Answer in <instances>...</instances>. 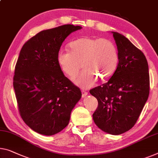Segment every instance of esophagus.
I'll return each instance as SVG.
<instances>
[{"label": "esophagus", "instance_id": "1", "mask_svg": "<svg viewBox=\"0 0 158 158\" xmlns=\"http://www.w3.org/2000/svg\"><path fill=\"white\" fill-rule=\"evenodd\" d=\"M87 94H88V93H87L86 91H84V90L81 91V95H82V97H83V98H84L85 96H86Z\"/></svg>", "mask_w": 158, "mask_h": 158}]
</instances>
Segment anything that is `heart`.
<instances>
[{
  "instance_id": "obj_1",
  "label": "heart",
  "mask_w": 158,
  "mask_h": 158,
  "mask_svg": "<svg viewBox=\"0 0 158 158\" xmlns=\"http://www.w3.org/2000/svg\"><path fill=\"white\" fill-rule=\"evenodd\" d=\"M70 51L58 52L56 61L60 69L69 78L77 74L81 62L84 69L73 79L83 88L93 86L98 79L106 81L117 69L119 54L113 41L105 38L83 37L69 44Z\"/></svg>"
}]
</instances>
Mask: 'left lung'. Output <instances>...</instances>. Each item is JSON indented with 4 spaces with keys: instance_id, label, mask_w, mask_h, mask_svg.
Segmentation results:
<instances>
[{
    "instance_id": "left-lung-1",
    "label": "left lung",
    "mask_w": 158,
    "mask_h": 158,
    "mask_svg": "<svg viewBox=\"0 0 158 158\" xmlns=\"http://www.w3.org/2000/svg\"><path fill=\"white\" fill-rule=\"evenodd\" d=\"M119 54L118 64L106 83L90 90L98 100L93 114L101 130L120 135L135 124L150 92V76L146 58L128 38L112 32Z\"/></svg>"
}]
</instances>
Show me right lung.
<instances>
[{
  "mask_svg": "<svg viewBox=\"0 0 158 158\" xmlns=\"http://www.w3.org/2000/svg\"><path fill=\"white\" fill-rule=\"evenodd\" d=\"M80 29L64 25L42 30L20 50L13 77L18 109L25 123L42 135L62 131L81 97L80 89L64 76L56 61L62 42Z\"/></svg>",
  "mask_w": 158,
  "mask_h": 158,
  "instance_id": "1",
  "label": "right lung"
}]
</instances>
